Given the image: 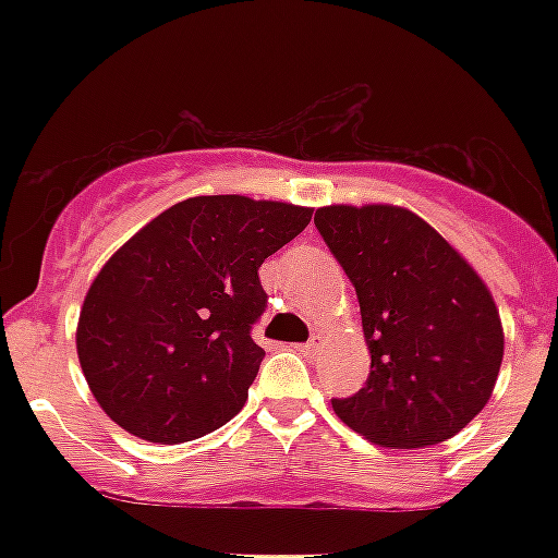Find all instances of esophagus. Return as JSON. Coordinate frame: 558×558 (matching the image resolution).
Wrapping results in <instances>:
<instances>
[{"label": "esophagus", "mask_w": 558, "mask_h": 558, "mask_svg": "<svg viewBox=\"0 0 558 558\" xmlns=\"http://www.w3.org/2000/svg\"><path fill=\"white\" fill-rule=\"evenodd\" d=\"M322 344H324V339L322 336H313V339L306 341V344H301V353H304V356H313V353H318V350H322Z\"/></svg>", "instance_id": "obj_1"}]
</instances>
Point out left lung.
<instances>
[{"label":"left lung","mask_w":558,"mask_h":558,"mask_svg":"<svg viewBox=\"0 0 558 558\" xmlns=\"http://www.w3.org/2000/svg\"><path fill=\"white\" fill-rule=\"evenodd\" d=\"M315 228L356 287L371 350L365 388L332 399V411L388 449L454 437L484 411L501 371V315L486 283L408 208L327 205Z\"/></svg>","instance_id":"1"}]
</instances>
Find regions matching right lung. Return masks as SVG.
<instances>
[{
    "mask_svg": "<svg viewBox=\"0 0 558 558\" xmlns=\"http://www.w3.org/2000/svg\"><path fill=\"white\" fill-rule=\"evenodd\" d=\"M310 219L289 202L191 196L130 236L77 322L83 376L109 420L173 446L240 414L266 356L252 339L266 310L257 269Z\"/></svg>",
    "mask_w": 558,
    "mask_h": 558,
    "instance_id": "obj_1",
    "label": "right lung"
}]
</instances>
